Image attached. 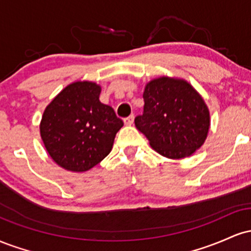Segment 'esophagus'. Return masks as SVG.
<instances>
[{
    "label": "esophagus",
    "mask_w": 251,
    "mask_h": 251,
    "mask_svg": "<svg viewBox=\"0 0 251 251\" xmlns=\"http://www.w3.org/2000/svg\"><path fill=\"white\" fill-rule=\"evenodd\" d=\"M133 120H134V117L133 116H129V117L125 118V119H124V124H125V125L129 126V125H132V124H133Z\"/></svg>",
    "instance_id": "obj_1"
}]
</instances>
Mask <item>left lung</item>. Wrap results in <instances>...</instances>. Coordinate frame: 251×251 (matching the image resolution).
<instances>
[{
    "instance_id": "1",
    "label": "left lung",
    "mask_w": 251,
    "mask_h": 251,
    "mask_svg": "<svg viewBox=\"0 0 251 251\" xmlns=\"http://www.w3.org/2000/svg\"><path fill=\"white\" fill-rule=\"evenodd\" d=\"M143 98L144 112L134 124L154 151L181 159L203 145L210 127L209 108L188 81L157 77L145 86Z\"/></svg>"
}]
</instances>
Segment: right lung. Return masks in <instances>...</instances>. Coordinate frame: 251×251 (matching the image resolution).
I'll use <instances>...</instances> for the list:
<instances>
[{
  "mask_svg": "<svg viewBox=\"0 0 251 251\" xmlns=\"http://www.w3.org/2000/svg\"><path fill=\"white\" fill-rule=\"evenodd\" d=\"M101 87L92 81H75L65 87L43 112L40 134L57 165L83 172L111 152L124 123L114 109L100 102Z\"/></svg>",
  "mask_w": 251,
  "mask_h": 251,
  "instance_id": "obj_1",
  "label": "right lung"
}]
</instances>
